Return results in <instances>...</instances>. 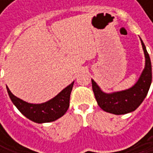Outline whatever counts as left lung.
<instances>
[{
	"label": "left lung",
	"mask_w": 153,
	"mask_h": 153,
	"mask_svg": "<svg viewBox=\"0 0 153 153\" xmlns=\"http://www.w3.org/2000/svg\"><path fill=\"white\" fill-rule=\"evenodd\" d=\"M141 43L145 56V66L137 82L132 88L126 90L107 94L103 92L99 86L93 79H91L92 89L97 102L100 108L105 111L116 115L131 112L142 104L147 96L152 78V64L149 54L142 40Z\"/></svg>",
	"instance_id": "obj_1"
}]
</instances>
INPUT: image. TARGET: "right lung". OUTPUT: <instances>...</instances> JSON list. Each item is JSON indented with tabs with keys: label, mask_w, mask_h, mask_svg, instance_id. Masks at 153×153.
Instances as JSON below:
<instances>
[{
	"label": "right lung",
	"mask_w": 153,
	"mask_h": 153,
	"mask_svg": "<svg viewBox=\"0 0 153 153\" xmlns=\"http://www.w3.org/2000/svg\"><path fill=\"white\" fill-rule=\"evenodd\" d=\"M74 83H71L49 101L42 104H30L23 101L14 96L8 87L7 91L12 103L24 116L33 122L45 123L59 119L66 112L70 105V96Z\"/></svg>",
	"instance_id": "add662e5"
}]
</instances>
